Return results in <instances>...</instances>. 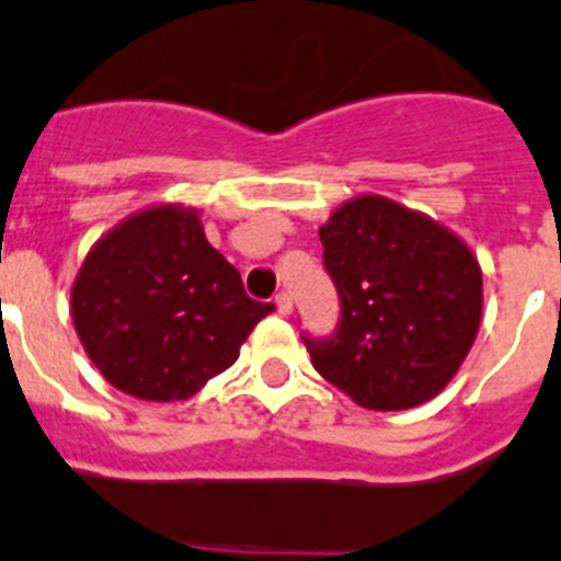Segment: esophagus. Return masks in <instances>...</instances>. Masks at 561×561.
I'll return each mask as SVG.
<instances>
[{"label": "esophagus", "mask_w": 561, "mask_h": 561, "mask_svg": "<svg viewBox=\"0 0 561 561\" xmlns=\"http://www.w3.org/2000/svg\"><path fill=\"white\" fill-rule=\"evenodd\" d=\"M274 305H276V312H279V316H290V310H293V298H290V293H276V298H274Z\"/></svg>", "instance_id": "esophagus-1"}]
</instances>
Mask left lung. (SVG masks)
Returning <instances> with one entry per match:
<instances>
[{
	"label": "left lung",
	"mask_w": 561,
	"mask_h": 561,
	"mask_svg": "<svg viewBox=\"0 0 561 561\" xmlns=\"http://www.w3.org/2000/svg\"><path fill=\"white\" fill-rule=\"evenodd\" d=\"M318 234L340 296L337 329L305 334L318 374L368 410L434 399L479 332L481 268L468 245L381 196L337 207Z\"/></svg>",
	"instance_id": "left-lung-1"
}]
</instances>
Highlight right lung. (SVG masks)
<instances>
[{
	"instance_id": "obj_1",
	"label": "right lung",
	"mask_w": 561,
	"mask_h": 561,
	"mask_svg": "<svg viewBox=\"0 0 561 561\" xmlns=\"http://www.w3.org/2000/svg\"><path fill=\"white\" fill-rule=\"evenodd\" d=\"M274 305L245 296L238 268L204 238L193 209L127 218L85 256L75 327L104 379L135 399L182 401L238 359Z\"/></svg>"
}]
</instances>
